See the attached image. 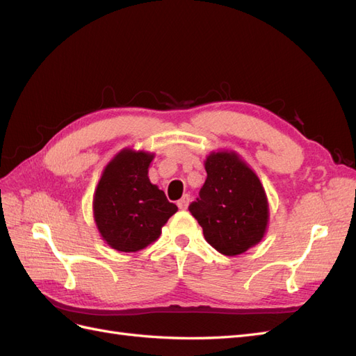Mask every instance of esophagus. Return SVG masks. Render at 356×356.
Masks as SVG:
<instances>
[{
  "instance_id": "esophagus-1",
  "label": "esophagus",
  "mask_w": 356,
  "mask_h": 356,
  "mask_svg": "<svg viewBox=\"0 0 356 356\" xmlns=\"http://www.w3.org/2000/svg\"><path fill=\"white\" fill-rule=\"evenodd\" d=\"M188 203H190V196L188 195H186V196H182L179 200H178V208L179 209H187V207H188Z\"/></svg>"
}]
</instances>
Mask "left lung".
I'll list each match as a JSON object with an SVG mask.
<instances>
[{"mask_svg": "<svg viewBox=\"0 0 356 356\" xmlns=\"http://www.w3.org/2000/svg\"><path fill=\"white\" fill-rule=\"evenodd\" d=\"M207 181L188 209L203 229L207 242L234 257L261 242L268 224V202L255 172L229 149L204 160Z\"/></svg>", "mask_w": 356, "mask_h": 356, "instance_id": "left-lung-1", "label": "left lung"}]
</instances>
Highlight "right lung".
<instances>
[{"label": "right lung", "instance_id": "obj_1", "mask_svg": "<svg viewBox=\"0 0 356 356\" xmlns=\"http://www.w3.org/2000/svg\"><path fill=\"white\" fill-rule=\"evenodd\" d=\"M154 153L123 148L105 166L93 195V218L101 238L115 251L136 252L159 239L178 211L152 184L148 168Z\"/></svg>", "mask_w": 356, "mask_h": 356}]
</instances>
